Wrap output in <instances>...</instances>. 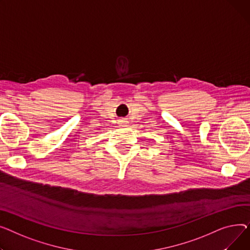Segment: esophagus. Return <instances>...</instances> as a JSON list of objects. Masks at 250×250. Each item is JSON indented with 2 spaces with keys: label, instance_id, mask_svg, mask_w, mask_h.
I'll return each instance as SVG.
<instances>
[{
  "label": "esophagus",
  "instance_id": "34e87169",
  "mask_svg": "<svg viewBox=\"0 0 250 250\" xmlns=\"http://www.w3.org/2000/svg\"><path fill=\"white\" fill-rule=\"evenodd\" d=\"M119 123H120L121 125H125L127 122H126L125 120H120V121H119Z\"/></svg>",
  "mask_w": 250,
  "mask_h": 250
}]
</instances>
